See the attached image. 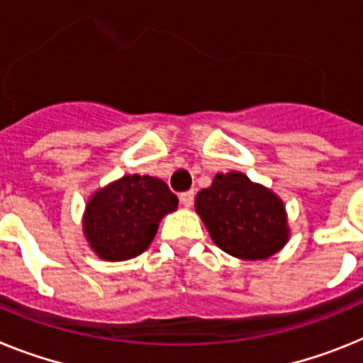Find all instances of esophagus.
I'll return each instance as SVG.
<instances>
[{"instance_id": "34e87169", "label": "esophagus", "mask_w": 363, "mask_h": 363, "mask_svg": "<svg viewBox=\"0 0 363 363\" xmlns=\"http://www.w3.org/2000/svg\"><path fill=\"white\" fill-rule=\"evenodd\" d=\"M194 197H195V194L194 191H184V194H181L179 195V199H181V204L184 208H190L191 204H194Z\"/></svg>"}]
</instances>
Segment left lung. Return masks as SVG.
<instances>
[{"instance_id":"8db88e82","label":"left lung","mask_w":363,"mask_h":363,"mask_svg":"<svg viewBox=\"0 0 363 363\" xmlns=\"http://www.w3.org/2000/svg\"><path fill=\"white\" fill-rule=\"evenodd\" d=\"M195 212L217 247L238 259H269L291 238L281 197L241 172L217 173L195 197Z\"/></svg>"}]
</instances>
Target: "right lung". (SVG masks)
<instances>
[{"label": "right lung", "mask_w": 363, "mask_h": 363, "mask_svg": "<svg viewBox=\"0 0 363 363\" xmlns=\"http://www.w3.org/2000/svg\"><path fill=\"white\" fill-rule=\"evenodd\" d=\"M177 206V195L160 179L124 175L89 197L82 217L84 238L100 259H133L147 250L162 217Z\"/></svg>", "instance_id": "right-lung-1"}]
</instances>
